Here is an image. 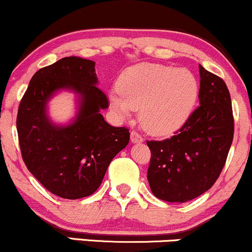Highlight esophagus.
<instances>
[{
    "label": "esophagus",
    "mask_w": 252,
    "mask_h": 252,
    "mask_svg": "<svg viewBox=\"0 0 252 252\" xmlns=\"http://www.w3.org/2000/svg\"><path fill=\"white\" fill-rule=\"evenodd\" d=\"M143 140H144L143 137H141L140 134H138L137 132H135V131H132L131 132V141H132V143H134V144L141 143V141H143Z\"/></svg>",
    "instance_id": "1"
}]
</instances>
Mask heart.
<instances>
[{"mask_svg":"<svg viewBox=\"0 0 252 252\" xmlns=\"http://www.w3.org/2000/svg\"><path fill=\"white\" fill-rule=\"evenodd\" d=\"M120 93H112L113 108L123 118L140 109V124L150 134L177 131L193 113L199 82L191 71L164 64L143 63L129 67L119 81Z\"/></svg>","mask_w":252,"mask_h":252,"instance_id":"obj_1","label":"heart"}]
</instances>
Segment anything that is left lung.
I'll use <instances>...</instances> for the list:
<instances>
[{
	"label": "left lung",
	"instance_id": "left-lung-1",
	"mask_svg": "<svg viewBox=\"0 0 252 252\" xmlns=\"http://www.w3.org/2000/svg\"><path fill=\"white\" fill-rule=\"evenodd\" d=\"M199 69L200 106L171 138L148 140L150 188L168 202H186L207 191L224 168L233 140L227 87L201 65Z\"/></svg>",
	"mask_w": 252,
	"mask_h": 252
}]
</instances>
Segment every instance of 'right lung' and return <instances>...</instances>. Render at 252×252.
<instances>
[{
    "mask_svg": "<svg viewBox=\"0 0 252 252\" xmlns=\"http://www.w3.org/2000/svg\"><path fill=\"white\" fill-rule=\"evenodd\" d=\"M97 82L94 62L65 57L38 70L20 102L22 159L47 190L64 199L96 191L112 159L129 141L126 127L111 126L100 113L109 103ZM63 89L79 95V111L72 123L56 126L46 113L47 102Z\"/></svg>",
    "mask_w": 252,
    "mask_h": 252,
    "instance_id": "add662e5",
    "label": "right lung"
}]
</instances>
